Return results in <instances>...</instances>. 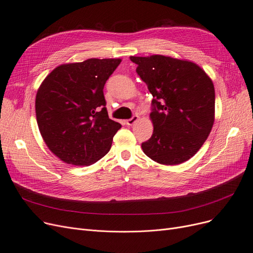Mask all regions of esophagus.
Here are the masks:
<instances>
[{
  "label": "esophagus",
  "mask_w": 253,
  "mask_h": 253,
  "mask_svg": "<svg viewBox=\"0 0 253 253\" xmlns=\"http://www.w3.org/2000/svg\"><path fill=\"white\" fill-rule=\"evenodd\" d=\"M138 120H139V116H138V115H134L131 118L127 119L126 123L127 126H133L136 122H138Z\"/></svg>",
  "instance_id": "1"
}]
</instances>
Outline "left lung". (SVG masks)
I'll return each instance as SVG.
<instances>
[{"label": "left lung", "mask_w": 253, "mask_h": 253, "mask_svg": "<svg viewBox=\"0 0 253 253\" xmlns=\"http://www.w3.org/2000/svg\"><path fill=\"white\" fill-rule=\"evenodd\" d=\"M136 72L152 94L153 133L142 143L148 158L162 165H179L194 156L214 123L212 80L195 63L165 55L130 56Z\"/></svg>", "instance_id": "8db88e82"}]
</instances>
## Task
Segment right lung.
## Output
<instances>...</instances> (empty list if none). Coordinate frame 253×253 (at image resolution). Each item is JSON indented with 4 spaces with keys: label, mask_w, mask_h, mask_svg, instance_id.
<instances>
[{
    "label": "right lung",
    "mask_w": 253,
    "mask_h": 253,
    "mask_svg": "<svg viewBox=\"0 0 253 253\" xmlns=\"http://www.w3.org/2000/svg\"><path fill=\"white\" fill-rule=\"evenodd\" d=\"M122 62L88 58L55 68L36 95V117L47 147L59 160L89 166L111 148L122 125L108 116L104 85Z\"/></svg>",
    "instance_id": "1"
}]
</instances>
